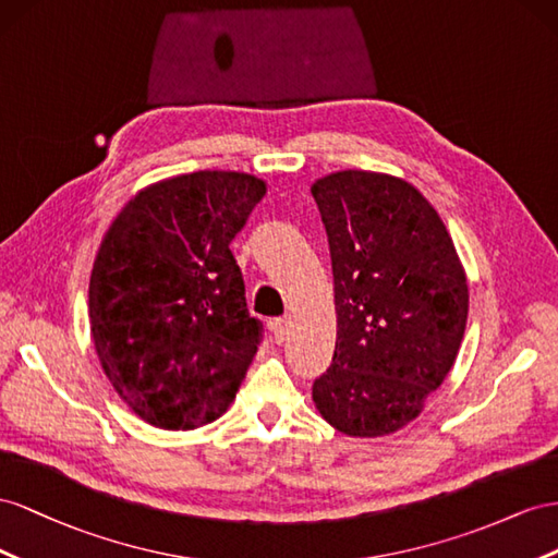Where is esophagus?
I'll list each match as a JSON object with an SVG mask.
<instances>
[{"mask_svg":"<svg viewBox=\"0 0 558 558\" xmlns=\"http://www.w3.org/2000/svg\"><path fill=\"white\" fill-rule=\"evenodd\" d=\"M288 329H290V315L276 317V320L270 323V331H274V337H276L278 343H282L284 337H288Z\"/></svg>","mask_w":558,"mask_h":558,"instance_id":"esophagus-1","label":"esophagus"}]
</instances>
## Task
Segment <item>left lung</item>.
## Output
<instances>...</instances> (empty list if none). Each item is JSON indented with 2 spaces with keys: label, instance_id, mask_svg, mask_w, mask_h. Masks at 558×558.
I'll return each instance as SVG.
<instances>
[{
  "label": "left lung",
  "instance_id": "8db88e82",
  "mask_svg": "<svg viewBox=\"0 0 558 558\" xmlns=\"http://www.w3.org/2000/svg\"><path fill=\"white\" fill-rule=\"evenodd\" d=\"M333 270L337 345L313 384L348 437H386L421 416L458 357L468 276L441 217L402 178L339 170L315 180Z\"/></svg>",
  "mask_w": 558,
  "mask_h": 558
}]
</instances>
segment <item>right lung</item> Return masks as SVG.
<instances>
[{"label":"right lung","instance_id":"add662e5","mask_svg":"<svg viewBox=\"0 0 558 558\" xmlns=\"http://www.w3.org/2000/svg\"><path fill=\"white\" fill-rule=\"evenodd\" d=\"M264 196L247 172L178 174L140 189L102 238L88 284L95 353L154 427L217 421L257 355L262 327L229 243Z\"/></svg>","mask_w":558,"mask_h":558}]
</instances>
